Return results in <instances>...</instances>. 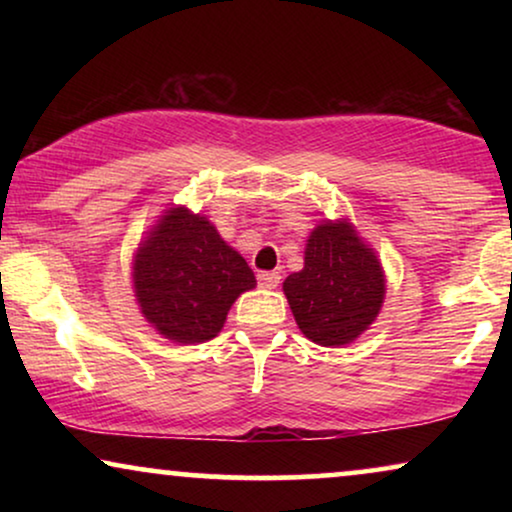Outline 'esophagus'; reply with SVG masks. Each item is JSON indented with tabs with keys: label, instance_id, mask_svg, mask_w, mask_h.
Returning <instances> with one entry per match:
<instances>
[{
	"label": "esophagus",
	"instance_id": "esophagus-1",
	"mask_svg": "<svg viewBox=\"0 0 512 512\" xmlns=\"http://www.w3.org/2000/svg\"><path fill=\"white\" fill-rule=\"evenodd\" d=\"M279 279H282V275L275 270H263L258 272V284L263 286V289H275V286L279 284Z\"/></svg>",
	"mask_w": 512,
	"mask_h": 512
}]
</instances>
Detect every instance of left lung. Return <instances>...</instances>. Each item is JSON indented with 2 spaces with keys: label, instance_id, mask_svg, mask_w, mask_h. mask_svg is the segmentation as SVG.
<instances>
[{
  "label": "left lung",
  "instance_id": "1",
  "mask_svg": "<svg viewBox=\"0 0 512 512\" xmlns=\"http://www.w3.org/2000/svg\"><path fill=\"white\" fill-rule=\"evenodd\" d=\"M284 293L305 338L324 347L347 345L380 312L382 265L347 221H326L312 230L305 268L284 279Z\"/></svg>",
  "mask_w": 512,
  "mask_h": 512
}]
</instances>
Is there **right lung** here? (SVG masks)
<instances>
[{"mask_svg":"<svg viewBox=\"0 0 512 512\" xmlns=\"http://www.w3.org/2000/svg\"><path fill=\"white\" fill-rule=\"evenodd\" d=\"M132 279L144 317L174 342L212 340L235 298L256 286L247 261L186 207L165 212L151 230Z\"/></svg>","mask_w":512,"mask_h":512,"instance_id":"obj_1","label":"right lung"}]
</instances>
